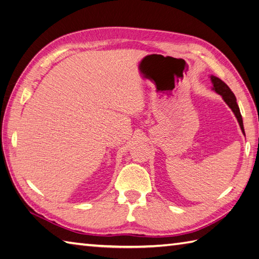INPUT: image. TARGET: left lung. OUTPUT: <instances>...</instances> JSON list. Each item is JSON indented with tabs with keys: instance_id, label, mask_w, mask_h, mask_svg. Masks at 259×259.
<instances>
[{
	"instance_id": "1",
	"label": "left lung",
	"mask_w": 259,
	"mask_h": 259,
	"mask_svg": "<svg viewBox=\"0 0 259 259\" xmlns=\"http://www.w3.org/2000/svg\"><path fill=\"white\" fill-rule=\"evenodd\" d=\"M211 82H212V90L215 91L218 94H220L222 99L224 100V102L230 106V109L234 113L235 117L237 118V122L241 126V130L243 132V134L245 135V131H244V125H243V118L241 115V112H239V108L236 103V98L234 96V93L231 91L228 84L224 83V82L221 80L220 78L215 77V75H210Z\"/></svg>"
}]
</instances>
